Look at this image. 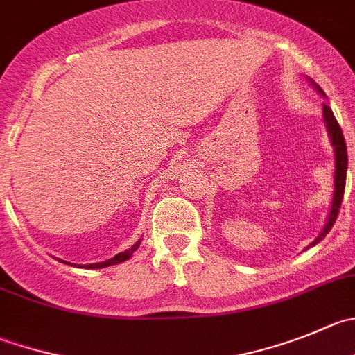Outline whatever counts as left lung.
<instances>
[{
  "label": "left lung",
  "mask_w": 355,
  "mask_h": 355,
  "mask_svg": "<svg viewBox=\"0 0 355 355\" xmlns=\"http://www.w3.org/2000/svg\"><path fill=\"white\" fill-rule=\"evenodd\" d=\"M319 89V87H317ZM319 92L322 94V89H319ZM322 113H324V121H326V127H327V132H329V137H331V143L335 146V195H333V204H331V212H329V218H327L326 226H324L322 234L315 239L310 245H315L317 242L322 241L324 237L327 235V232L331 230L333 225H335L336 218H338V212H340V205H342L343 200V191H345V180H347V144H345V137H343L342 132V127L338 125L336 121L335 114H333L331 107L326 106L324 104L322 107ZM309 249V248H306Z\"/></svg>",
  "instance_id": "8db88e82"
}]
</instances>
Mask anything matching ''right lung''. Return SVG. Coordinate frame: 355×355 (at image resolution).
<instances>
[{
  "mask_svg": "<svg viewBox=\"0 0 355 355\" xmlns=\"http://www.w3.org/2000/svg\"><path fill=\"white\" fill-rule=\"evenodd\" d=\"M139 244H141V241L136 242V244H134L130 249H127V251H123V252H120V254H116V256H114V258L107 259V261H103V263H92V265H87L85 268H104V266L116 265V263L125 261V259H129L130 256H132V252L136 251L137 248H139Z\"/></svg>",
  "mask_w": 355,
  "mask_h": 355,
  "instance_id": "add662e5",
  "label": "right lung"
}]
</instances>
